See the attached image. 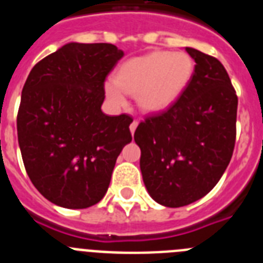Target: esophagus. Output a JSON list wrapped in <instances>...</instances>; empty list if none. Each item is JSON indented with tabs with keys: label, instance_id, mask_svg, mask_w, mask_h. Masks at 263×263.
Wrapping results in <instances>:
<instances>
[{
	"label": "esophagus",
	"instance_id": "obj_1",
	"mask_svg": "<svg viewBox=\"0 0 263 263\" xmlns=\"http://www.w3.org/2000/svg\"><path fill=\"white\" fill-rule=\"evenodd\" d=\"M137 126H138V120H134L133 122L130 124V132H132V134H133L134 132H136Z\"/></svg>",
	"mask_w": 263,
	"mask_h": 263
}]
</instances>
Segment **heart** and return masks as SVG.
Segmentation results:
<instances>
[{
	"instance_id": "obj_1",
	"label": "heart",
	"mask_w": 263,
	"mask_h": 263,
	"mask_svg": "<svg viewBox=\"0 0 263 263\" xmlns=\"http://www.w3.org/2000/svg\"><path fill=\"white\" fill-rule=\"evenodd\" d=\"M194 73V62L185 52L154 51L124 63L115 81L105 85L108 99L124 105L125 93L137 95L138 105L160 111L176 101Z\"/></svg>"
}]
</instances>
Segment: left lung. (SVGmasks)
<instances>
[{"instance_id": "obj_1", "label": "left lung", "mask_w": 263, "mask_h": 263, "mask_svg": "<svg viewBox=\"0 0 263 263\" xmlns=\"http://www.w3.org/2000/svg\"><path fill=\"white\" fill-rule=\"evenodd\" d=\"M192 78L174 104L146 116L134 133L148 194L170 208L187 205L217 184L233 155L237 99L227 69L216 58L185 48Z\"/></svg>"}]
</instances>
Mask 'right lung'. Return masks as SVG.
I'll return each instance as SVG.
<instances>
[{
    "mask_svg": "<svg viewBox=\"0 0 263 263\" xmlns=\"http://www.w3.org/2000/svg\"><path fill=\"white\" fill-rule=\"evenodd\" d=\"M122 57L110 43H68L27 76L18 143L30 180L51 203L81 210L108 191L117 157L132 141L133 118L101 111L106 76Z\"/></svg>",
    "mask_w": 263,
    "mask_h": 263,
    "instance_id": "add662e5",
    "label": "right lung"
}]
</instances>
